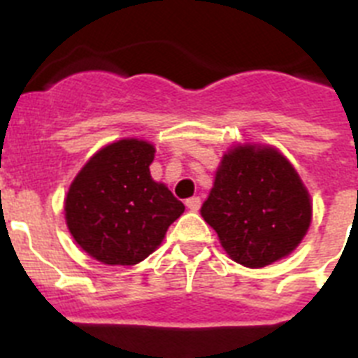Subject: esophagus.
<instances>
[{
	"label": "esophagus",
	"instance_id": "34e87169",
	"mask_svg": "<svg viewBox=\"0 0 358 358\" xmlns=\"http://www.w3.org/2000/svg\"><path fill=\"white\" fill-rule=\"evenodd\" d=\"M186 208H188L189 211H197L199 208H201V199L199 197H189V199H186Z\"/></svg>",
	"mask_w": 358,
	"mask_h": 358
}]
</instances>
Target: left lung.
Returning <instances> with one entry per match:
<instances>
[{"label": "left lung", "instance_id": "8db88e82", "mask_svg": "<svg viewBox=\"0 0 358 358\" xmlns=\"http://www.w3.org/2000/svg\"><path fill=\"white\" fill-rule=\"evenodd\" d=\"M202 218L217 231L231 260L260 268L301 243L312 220L305 185L273 147L238 145L224 154Z\"/></svg>", "mask_w": 358, "mask_h": 358}]
</instances>
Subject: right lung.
Returning <instances> with one entry per match:
<instances>
[{
	"instance_id": "add662e5",
	"label": "right lung",
	"mask_w": 358,
	"mask_h": 358,
	"mask_svg": "<svg viewBox=\"0 0 358 358\" xmlns=\"http://www.w3.org/2000/svg\"><path fill=\"white\" fill-rule=\"evenodd\" d=\"M156 148L127 138L98 150L64 201L75 242L107 265H136L156 251L185 204L150 176Z\"/></svg>"
}]
</instances>
